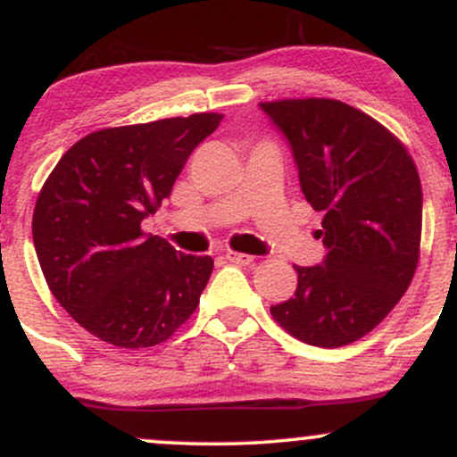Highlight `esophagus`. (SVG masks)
Listing matches in <instances>:
<instances>
[{
    "label": "esophagus",
    "mask_w": 457,
    "mask_h": 457,
    "mask_svg": "<svg viewBox=\"0 0 457 457\" xmlns=\"http://www.w3.org/2000/svg\"><path fill=\"white\" fill-rule=\"evenodd\" d=\"M229 262H234V264H240V266H251L255 262L253 255H246V253H236V251H229L228 255H225Z\"/></svg>",
    "instance_id": "esophagus-1"
}]
</instances>
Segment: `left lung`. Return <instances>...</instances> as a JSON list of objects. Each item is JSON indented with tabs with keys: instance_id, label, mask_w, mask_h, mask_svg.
I'll list each match as a JSON object with an SVG mask.
<instances>
[{
	"instance_id": "left-lung-1",
	"label": "left lung",
	"mask_w": 457,
	"mask_h": 457,
	"mask_svg": "<svg viewBox=\"0 0 457 457\" xmlns=\"http://www.w3.org/2000/svg\"><path fill=\"white\" fill-rule=\"evenodd\" d=\"M260 107L290 141L303 193L324 212L328 249L322 266H295V296L270 313L301 342L342 348L389 316L417 270V165L389 129L342 101L283 98Z\"/></svg>"
}]
</instances>
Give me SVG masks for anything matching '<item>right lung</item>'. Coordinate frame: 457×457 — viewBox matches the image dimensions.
<instances>
[{
	"label": "right lung",
	"mask_w": 457,
	"mask_h": 457,
	"mask_svg": "<svg viewBox=\"0 0 457 457\" xmlns=\"http://www.w3.org/2000/svg\"><path fill=\"white\" fill-rule=\"evenodd\" d=\"M221 113L101 129L57 161L36 199V255L62 307L118 348L170 339L199 305L214 262L141 229Z\"/></svg>",
	"instance_id": "add662e5"
}]
</instances>
